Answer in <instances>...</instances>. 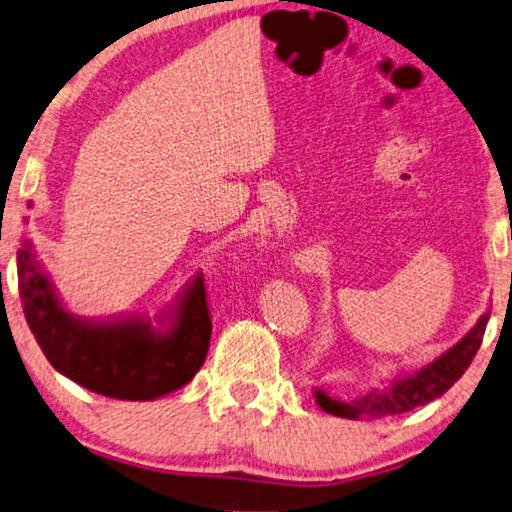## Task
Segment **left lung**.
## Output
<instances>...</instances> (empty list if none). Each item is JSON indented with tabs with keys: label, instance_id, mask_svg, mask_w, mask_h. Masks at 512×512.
Instances as JSON below:
<instances>
[{
	"label": "left lung",
	"instance_id": "obj_1",
	"mask_svg": "<svg viewBox=\"0 0 512 512\" xmlns=\"http://www.w3.org/2000/svg\"><path fill=\"white\" fill-rule=\"evenodd\" d=\"M488 319L490 312L481 314L476 326L458 344H453L449 351L437 355L435 360L424 364L421 369L396 373L392 380H385L380 387H371L367 392L351 396V399H335L323 389L314 387V399L330 415L346 419H380L403 415V412L415 410L419 405L440 399L472 364L476 351L481 348Z\"/></svg>",
	"mask_w": 512,
	"mask_h": 512
}]
</instances>
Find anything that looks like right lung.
Masks as SVG:
<instances>
[{
  "mask_svg": "<svg viewBox=\"0 0 512 512\" xmlns=\"http://www.w3.org/2000/svg\"><path fill=\"white\" fill-rule=\"evenodd\" d=\"M22 310L52 367L95 394L154 401L184 387L207 358L212 319L202 275L154 316L81 319L63 307L50 275L24 239L18 250Z\"/></svg>",
  "mask_w": 512,
  "mask_h": 512,
  "instance_id": "right-lung-1",
  "label": "right lung"
}]
</instances>
